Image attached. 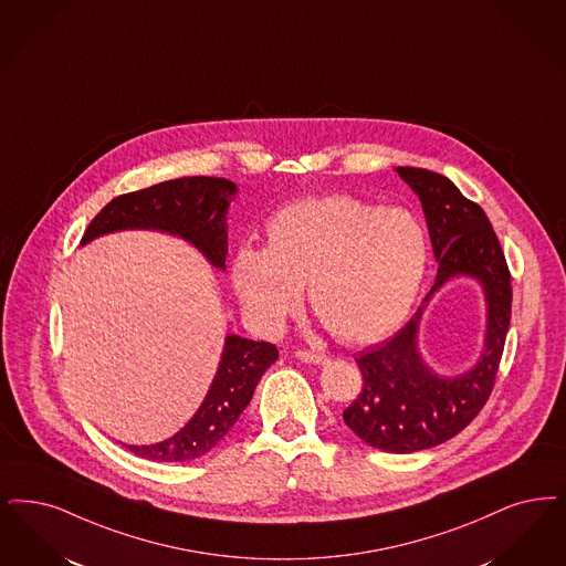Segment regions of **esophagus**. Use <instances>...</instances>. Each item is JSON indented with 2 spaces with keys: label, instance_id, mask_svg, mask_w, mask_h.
Wrapping results in <instances>:
<instances>
[{
  "label": "esophagus",
  "instance_id": "34e87169",
  "mask_svg": "<svg viewBox=\"0 0 566 566\" xmlns=\"http://www.w3.org/2000/svg\"><path fill=\"white\" fill-rule=\"evenodd\" d=\"M294 356H296V360H301V363L305 364H326L328 363V358L326 356H322V354H314V352H294Z\"/></svg>",
  "mask_w": 566,
  "mask_h": 566
}]
</instances>
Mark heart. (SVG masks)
Wrapping results in <instances>:
<instances>
[{
	"mask_svg": "<svg viewBox=\"0 0 566 566\" xmlns=\"http://www.w3.org/2000/svg\"><path fill=\"white\" fill-rule=\"evenodd\" d=\"M430 261L428 229L402 206L310 198L268 223L265 249H240L231 286L250 322L272 331L310 305L345 343H373L408 316Z\"/></svg>",
	"mask_w": 566,
	"mask_h": 566,
	"instance_id": "b5f03b06",
	"label": "heart"
}]
</instances>
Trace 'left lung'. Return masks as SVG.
<instances>
[{"label": "left lung", "instance_id": "obj_1", "mask_svg": "<svg viewBox=\"0 0 566 566\" xmlns=\"http://www.w3.org/2000/svg\"><path fill=\"white\" fill-rule=\"evenodd\" d=\"M396 172L421 202L438 273L407 326L356 358L364 387L343 410V421L373 449L415 452L451 440L486 405L510 328L512 284L497 235L478 203L438 172L410 166H398ZM454 276L481 284L488 326L475 366L459 376H440L420 354L418 328L430 296Z\"/></svg>", "mask_w": 566, "mask_h": 566}]
</instances>
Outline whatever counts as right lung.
I'll return each instance as SVG.
<instances>
[{"label": "right lung", "instance_id": "1", "mask_svg": "<svg viewBox=\"0 0 566 566\" xmlns=\"http://www.w3.org/2000/svg\"><path fill=\"white\" fill-rule=\"evenodd\" d=\"M238 185L217 177H182L158 182L107 203L86 229L82 247L92 240L126 231L149 229L189 242L203 259L226 272L227 210ZM277 360V349L265 340L227 335L217 375L193 417L175 436L156 444H128L149 461H191L212 451L249 407L263 373Z\"/></svg>", "mask_w": 566, "mask_h": 566}]
</instances>
